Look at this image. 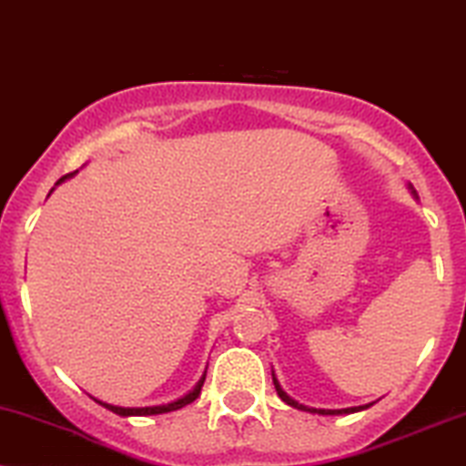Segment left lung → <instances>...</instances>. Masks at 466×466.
Returning a JSON list of instances; mask_svg holds the SVG:
<instances>
[{
  "mask_svg": "<svg viewBox=\"0 0 466 466\" xmlns=\"http://www.w3.org/2000/svg\"><path fill=\"white\" fill-rule=\"evenodd\" d=\"M410 189H412V194L417 196V191H414L412 185H410ZM272 381H275L277 395L281 397L283 401L288 403V406H292V408H299V410H303V412H316V414H351V412H360V410H366V408H370V403H369V406H358V408H342V410H320V408H308V406H303V403L294 401L292 397H288V392H283V388L279 386V381H277L275 373H272Z\"/></svg>",
  "mask_w": 466,
  "mask_h": 466,
  "instance_id": "8db88e82",
  "label": "left lung"
}]
</instances>
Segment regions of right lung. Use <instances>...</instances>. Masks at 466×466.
Listing matches in <instances>:
<instances>
[{"instance_id":"right-lung-1","label":"right lung","mask_w":466,"mask_h":466,"mask_svg":"<svg viewBox=\"0 0 466 466\" xmlns=\"http://www.w3.org/2000/svg\"><path fill=\"white\" fill-rule=\"evenodd\" d=\"M74 174H76V172H71V174H67V177H63V178L58 180L56 185L63 183V180L71 178V177H74ZM202 384H205V375L200 377V381H198V384H196L194 390L187 392V395H185V397L177 399V401H172V403H166V406H147V408H122V406H111V403L97 401V399H96V401L100 403V406L106 408V410H111V412L119 414V417H152V414H166V412H174V410H180V408H185V406H187V403L196 401V399H198V395H200V390H202Z\"/></svg>"}]
</instances>
